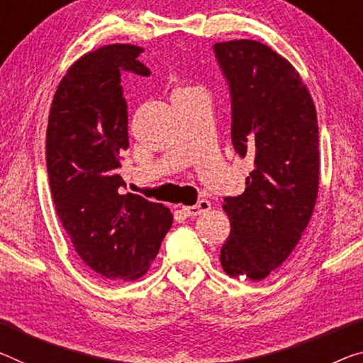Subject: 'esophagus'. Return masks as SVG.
<instances>
[{
    "label": "esophagus",
    "instance_id": "34e87169",
    "mask_svg": "<svg viewBox=\"0 0 363 363\" xmlns=\"http://www.w3.org/2000/svg\"><path fill=\"white\" fill-rule=\"evenodd\" d=\"M209 209H211V203L208 199H201L194 206H183L182 208L183 214L188 217H196L199 214H204V213H208Z\"/></svg>",
    "mask_w": 363,
    "mask_h": 363
}]
</instances>
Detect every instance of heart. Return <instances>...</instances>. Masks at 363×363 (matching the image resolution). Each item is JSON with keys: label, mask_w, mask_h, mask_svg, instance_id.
<instances>
[{"label": "heart", "mask_w": 363, "mask_h": 363, "mask_svg": "<svg viewBox=\"0 0 363 363\" xmlns=\"http://www.w3.org/2000/svg\"><path fill=\"white\" fill-rule=\"evenodd\" d=\"M185 89H189V87H178V89H175V92H182V91H185Z\"/></svg>", "instance_id": "heart-1"}]
</instances>
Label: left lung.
<instances>
[{
	"label": "left lung",
	"instance_id": "8db88e82",
	"mask_svg": "<svg viewBox=\"0 0 363 363\" xmlns=\"http://www.w3.org/2000/svg\"><path fill=\"white\" fill-rule=\"evenodd\" d=\"M230 87L232 144L253 160L247 188L224 198L230 235L220 264L228 276L261 281L297 247L320 185L313 99L286 58L256 40L214 45Z\"/></svg>",
	"mask_w": 363,
	"mask_h": 363
}]
</instances>
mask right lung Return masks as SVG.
Masks as SVG:
<instances>
[{
  "label": "right lung",
  "mask_w": 363,
  "mask_h": 363,
  "mask_svg": "<svg viewBox=\"0 0 363 363\" xmlns=\"http://www.w3.org/2000/svg\"><path fill=\"white\" fill-rule=\"evenodd\" d=\"M139 53L115 43L81 57L58 84L47 126L55 209L79 258L113 282L146 274L174 222L164 204L125 194L118 175L130 147L121 72L150 74Z\"/></svg>",
  "instance_id": "add662e5"
}]
</instances>
